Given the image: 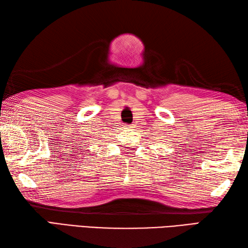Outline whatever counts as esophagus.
<instances>
[{"label":"esophagus","mask_w":248,"mask_h":248,"mask_svg":"<svg viewBox=\"0 0 248 248\" xmlns=\"http://www.w3.org/2000/svg\"><path fill=\"white\" fill-rule=\"evenodd\" d=\"M134 127V125H132V124H130V125H125V128L127 129H132Z\"/></svg>","instance_id":"34e87169"}]
</instances>
